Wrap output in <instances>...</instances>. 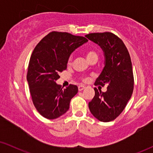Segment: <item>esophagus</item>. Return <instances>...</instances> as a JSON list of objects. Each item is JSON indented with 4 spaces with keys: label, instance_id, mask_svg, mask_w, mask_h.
Wrapping results in <instances>:
<instances>
[{
    "label": "esophagus",
    "instance_id": "34e87169",
    "mask_svg": "<svg viewBox=\"0 0 153 153\" xmlns=\"http://www.w3.org/2000/svg\"><path fill=\"white\" fill-rule=\"evenodd\" d=\"M85 86L84 85H79V87H78V89H79V91H83V89L85 88Z\"/></svg>",
    "mask_w": 153,
    "mask_h": 153
}]
</instances>
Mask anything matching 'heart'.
<instances>
[{"instance_id": "heart-1", "label": "heart", "mask_w": 153, "mask_h": 153, "mask_svg": "<svg viewBox=\"0 0 153 153\" xmlns=\"http://www.w3.org/2000/svg\"><path fill=\"white\" fill-rule=\"evenodd\" d=\"M85 55H86L87 60L90 59V58H93V57L97 58V52H96L95 51H94V50H92V49L88 50V51L86 52V54H85ZM70 63H71V58H70V60H69V61H68V64L70 65Z\"/></svg>"}]
</instances>
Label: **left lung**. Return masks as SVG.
<instances>
[{
    "instance_id": "1",
    "label": "left lung",
    "mask_w": 153,
    "mask_h": 153,
    "mask_svg": "<svg viewBox=\"0 0 153 153\" xmlns=\"http://www.w3.org/2000/svg\"><path fill=\"white\" fill-rule=\"evenodd\" d=\"M102 49L104 66L95 85H107V91L95 90V97L89 102L91 114L102 122L116 119L126 106L134 90V76L130 56L121 39L111 33L85 35Z\"/></svg>"
}]
</instances>
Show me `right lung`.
Returning <instances> with one entry per match:
<instances>
[{
    "label": "right lung",
    "instance_id": "1",
    "mask_svg": "<svg viewBox=\"0 0 153 153\" xmlns=\"http://www.w3.org/2000/svg\"><path fill=\"white\" fill-rule=\"evenodd\" d=\"M87 42L83 37L53 31L35 47L29 62L27 81L33 104L45 118H58L69 110L78 87L70 85L61 88L56 81L60 72L67 69L72 52Z\"/></svg>",
    "mask_w": 153,
    "mask_h": 153
}]
</instances>
